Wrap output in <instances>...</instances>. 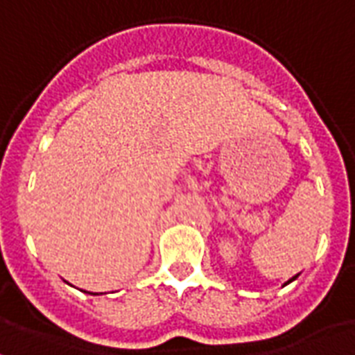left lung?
<instances>
[{"mask_svg":"<svg viewBox=\"0 0 355 355\" xmlns=\"http://www.w3.org/2000/svg\"><path fill=\"white\" fill-rule=\"evenodd\" d=\"M295 277H297V275H295ZM295 277H291V279H289V282H287V283H291V282H293V279H295ZM287 283H285V285H287Z\"/></svg>","mask_w":355,"mask_h":355,"instance_id":"1","label":"left lung"}]
</instances>
